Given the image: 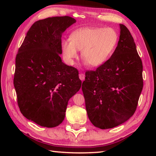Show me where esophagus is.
<instances>
[{
    "label": "esophagus",
    "instance_id": "34e87169",
    "mask_svg": "<svg viewBox=\"0 0 156 156\" xmlns=\"http://www.w3.org/2000/svg\"><path fill=\"white\" fill-rule=\"evenodd\" d=\"M79 78H80V79L81 80H84L85 79V75L84 74H83V73H80V74H79Z\"/></svg>",
    "mask_w": 156,
    "mask_h": 156
}]
</instances>
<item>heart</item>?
<instances>
[{
    "label": "heart",
    "instance_id": "obj_1",
    "mask_svg": "<svg viewBox=\"0 0 156 156\" xmlns=\"http://www.w3.org/2000/svg\"><path fill=\"white\" fill-rule=\"evenodd\" d=\"M117 32L111 27H85L76 30L69 39L62 41V49L65 59L74 64L81 51L82 59L92 67H98L107 60L117 47Z\"/></svg>",
    "mask_w": 156,
    "mask_h": 156
}]
</instances>
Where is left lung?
I'll return each instance as SVG.
<instances>
[{
	"instance_id": "obj_1",
	"label": "left lung",
	"mask_w": 156,
	"mask_h": 156,
	"mask_svg": "<svg viewBox=\"0 0 156 156\" xmlns=\"http://www.w3.org/2000/svg\"><path fill=\"white\" fill-rule=\"evenodd\" d=\"M113 54L96 70L85 73L82 82L90 122L101 129L117 127L135 113L143 89V64L130 31L120 24Z\"/></svg>"
}]
</instances>
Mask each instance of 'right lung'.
<instances>
[{
    "mask_svg": "<svg viewBox=\"0 0 156 156\" xmlns=\"http://www.w3.org/2000/svg\"><path fill=\"white\" fill-rule=\"evenodd\" d=\"M74 23L68 16L35 22L16 56L13 84L20 111L42 127L62 123L69 99L81 87L78 69L59 56L62 34Z\"/></svg>",
    "mask_w": 156,
    "mask_h": 156,
    "instance_id": "right-lung-1",
    "label": "right lung"
}]
</instances>
